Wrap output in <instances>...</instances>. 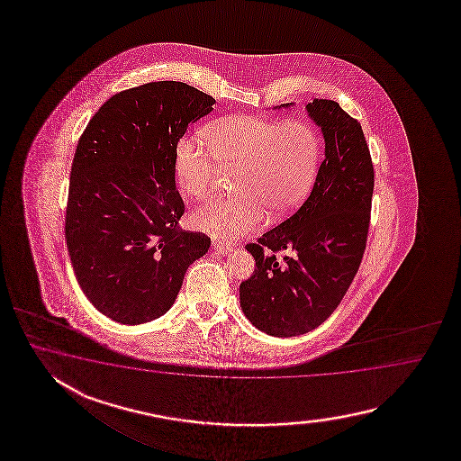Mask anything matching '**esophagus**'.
Masks as SVG:
<instances>
[{
  "instance_id": "1",
  "label": "esophagus",
  "mask_w": 461,
  "mask_h": 461,
  "mask_svg": "<svg viewBox=\"0 0 461 461\" xmlns=\"http://www.w3.org/2000/svg\"><path fill=\"white\" fill-rule=\"evenodd\" d=\"M212 249L216 250L217 254H230L234 250V247L229 244H222V242H214Z\"/></svg>"
}]
</instances>
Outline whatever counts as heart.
<instances>
[{
    "label": "heart",
    "instance_id": "1",
    "mask_svg": "<svg viewBox=\"0 0 461 461\" xmlns=\"http://www.w3.org/2000/svg\"><path fill=\"white\" fill-rule=\"evenodd\" d=\"M204 141L181 138L175 149V176L186 196L206 199L222 171L234 169V194L214 199L193 214L197 230L219 240L254 232L268 216L276 222L294 212L313 186L321 159V138L310 122H278L232 115L204 127Z\"/></svg>",
    "mask_w": 461,
    "mask_h": 461
}]
</instances>
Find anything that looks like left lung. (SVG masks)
<instances>
[{
	"label": "left lung",
	"instance_id": "8db88e82",
	"mask_svg": "<svg viewBox=\"0 0 461 461\" xmlns=\"http://www.w3.org/2000/svg\"><path fill=\"white\" fill-rule=\"evenodd\" d=\"M306 110L326 143L312 194L245 245L255 270L239 290L247 320L278 338L308 333L338 308L359 270L371 222L374 167L361 123L334 100L314 98Z\"/></svg>",
	"mask_w": 461,
	"mask_h": 461
}]
</instances>
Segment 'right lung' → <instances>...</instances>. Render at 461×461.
<instances>
[{
	"label": "right lung",
	"mask_w": 461,
	"mask_h": 461,
	"mask_svg": "<svg viewBox=\"0 0 461 461\" xmlns=\"http://www.w3.org/2000/svg\"><path fill=\"white\" fill-rule=\"evenodd\" d=\"M214 104L185 82H149L108 98L78 138L66 242L82 292L113 321L167 313L187 267L211 245L206 234L179 227L186 207L175 149Z\"/></svg>",
	"instance_id": "obj_1"
}]
</instances>
